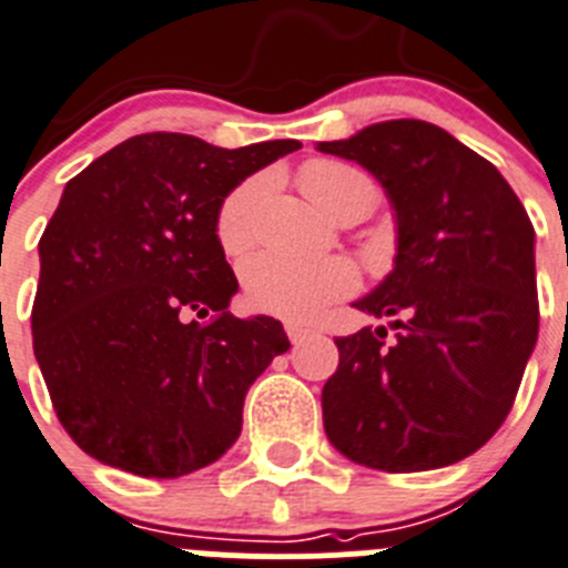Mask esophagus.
<instances>
[{
  "label": "esophagus",
  "instance_id": "obj_1",
  "mask_svg": "<svg viewBox=\"0 0 568 568\" xmlns=\"http://www.w3.org/2000/svg\"><path fill=\"white\" fill-rule=\"evenodd\" d=\"M285 333H288L291 344H302V342H305V338L314 336V331H311V327L296 325V322H288V325H285Z\"/></svg>",
  "mask_w": 568,
  "mask_h": 568
}]
</instances>
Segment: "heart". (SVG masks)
<instances>
[{
	"label": "heart",
	"mask_w": 568,
	"mask_h": 568,
	"mask_svg": "<svg viewBox=\"0 0 568 568\" xmlns=\"http://www.w3.org/2000/svg\"><path fill=\"white\" fill-rule=\"evenodd\" d=\"M300 179L305 193L336 219L349 210L369 212L375 201V184L362 171L333 159H314L302 168ZM263 193L266 182L248 179L221 204L215 235L230 257H237L254 243ZM358 285L362 274L347 257H291V254L263 252L243 266L248 305L288 322L320 320L327 305L356 294Z\"/></svg>",
	"instance_id": "obj_1"
}]
</instances>
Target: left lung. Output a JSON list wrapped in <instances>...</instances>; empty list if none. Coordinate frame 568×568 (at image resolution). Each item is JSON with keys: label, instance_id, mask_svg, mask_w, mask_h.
Returning a JSON list of instances; mask_svg holds the SVG:
<instances>
[{"label": "left lung", "instance_id": "left-lung-1", "mask_svg": "<svg viewBox=\"0 0 568 568\" xmlns=\"http://www.w3.org/2000/svg\"><path fill=\"white\" fill-rule=\"evenodd\" d=\"M316 148L367 168L397 226L395 268L353 302L389 327L336 338L338 369L322 389L327 439L386 474L459 463L510 415L538 342L527 210L485 156L423 120Z\"/></svg>", "mask_w": 568, "mask_h": 568}]
</instances>
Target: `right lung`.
Returning <instances> with one entry per match:
<instances>
[{"mask_svg":"<svg viewBox=\"0 0 568 568\" xmlns=\"http://www.w3.org/2000/svg\"><path fill=\"white\" fill-rule=\"evenodd\" d=\"M296 148L156 131L69 179L39 241L33 349L89 457L176 479L241 437L248 386L291 342L272 316L226 311L237 280L215 219L243 179Z\"/></svg>","mask_w":568,"mask_h":568,"instance_id":"right-lung-1","label":"right lung"}]
</instances>
